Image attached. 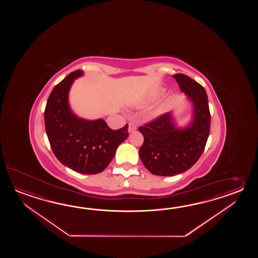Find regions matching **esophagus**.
<instances>
[{"label":"esophagus","mask_w":258,"mask_h":258,"mask_svg":"<svg viewBox=\"0 0 258 258\" xmlns=\"http://www.w3.org/2000/svg\"><path fill=\"white\" fill-rule=\"evenodd\" d=\"M137 127L135 123L130 122L129 123V126H128V132L129 133H133V132L137 131Z\"/></svg>","instance_id":"1"}]
</instances>
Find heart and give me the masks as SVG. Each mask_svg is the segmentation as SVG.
<instances>
[{
	"mask_svg": "<svg viewBox=\"0 0 258 258\" xmlns=\"http://www.w3.org/2000/svg\"><path fill=\"white\" fill-rule=\"evenodd\" d=\"M163 93H164V91L163 90H159V91H157L156 93L154 94V98H159V97H160L161 95H163Z\"/></svg>",
	"mask_w": 258,
	"mask_h": 258,
	"instance_id": "heart-1",
	"label": "heart"
}]
</instances>
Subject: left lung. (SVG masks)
Wrapping results in <instances>:
<instances>
[{
	"instance_id": "left-lung-1",
	"label": "left lung",
	"mask_w": 258,
	"mask_h": 258,
	"mask_svg": "<svg viewBox=\"0 0 258 258\" xmlns=\"http://www.w3.org/2000/svg\"><path fill=\"white\" fill-rule=\"evenodd\" d=\"M172 77L192 103V120L187 126H177L170 111L139 127L144 137L139 157L154 175L173 176L189 170L203 153L209 136L210 112L205 88L185 75Z\"/></svg>"
}]
</instances>
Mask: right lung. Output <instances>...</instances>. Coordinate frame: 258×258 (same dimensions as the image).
Returning a JSON list of instances; mask_svg holds the SVG:
<instances>
[{"label":"right lung","instance_id":"obj_1","mask_svg":"<svg viewBox=\"0 0 258 258\" xmlns=\"http://www.w3.org/2000/svg\"><path fill=\"white\" fill-rule=\"evenodd\" d=\"M84 72L77 70L55 86L44 111L45 129L55 157L61 164L82 174L106 169L116 149L128 137V124L111 130L102 119L86 120L76 115L69 104V91Z\"/></svg>","mask_w":258,"mask_h":258}]
</instances>
